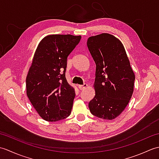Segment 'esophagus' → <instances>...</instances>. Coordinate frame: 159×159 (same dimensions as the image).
<instances>
[{
	"mask_svg": "<svg viewBox=\"0 0 159 159\" xmlns=\"http://www.w3.org/2000/svg\"><path fill=\"white\" fill-rule=\"evenodd\" d=\"M79 89H80V90H83V89H85L86 87H87V84H86V83H84L83 85H79Z\"/></svg>",
	"mask_w": 159,
	"mask_h": 159,
	"instance_id": "34e87169",
	"label": "esophagus"
}]
</instances>
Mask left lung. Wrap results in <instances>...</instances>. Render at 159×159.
I'll list each match as a JSON object with an SVG mask.
<instances>
[{"label": "left lung", "instance_id": "8db88e82", "mask_svg": "<svg viewBox=\"0 0 159 159\" xmlns=\"http://www.w3.org/2000/svg\"><path fill=\"white\" fill-rule=\"evenodd\" d=\"M87 44L96 66L95 96L89 103V110L101 119L113 120L129 102L135 76L123 44L115 36H92Z\"/></svg>", "mask_w": 159, "mask_h": 159}]
</instances>
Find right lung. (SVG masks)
<instances>
[{"mask_svg": "<svg viewBox=\"0 0 159 159\" xmlns=\"http://www.w3.org/2000/svg\"><path fill=\"white\" fill-rule=\"evenodd\" d=\"M81 36L50 35L38 44L26 79V95L42 119L68 117L75 92L66 78L67 59Z\"/></svg>", "mask_w": 159, "mask_h": 159, "instance_id": "add662e5", "label": "right lung"}]
</instances>
